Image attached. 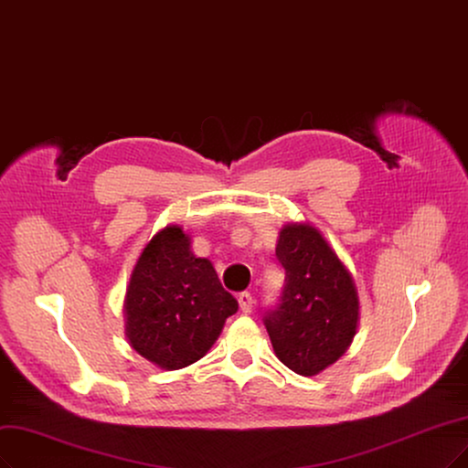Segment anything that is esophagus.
<instances>
[{"label": "esophagus", "instance_id": "34e87169", "mask_svg": "<svg viewBox=\"0 0 468 468\" xmlns=\"http://www.w3.org/2000/svg\"><path fill=\"white\" fill-rule=\"evenodd\" d=\"M239 306H240V313H245V314L252 313L254 299L250 297V292H240V295H239Z\"/></svg>", "mask_w": 468, "mask_h": 468}]
</instances>
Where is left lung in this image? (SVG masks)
<instances>
[{
    "label": "left lung",
    "mask_w": 468,
    "mask_h": 468,
    "mask_svg": "<svg viewBox=\"0 0 468 468\" xmlns=\"http://www.w3.org/2000/svg\"><path fill=\"white\" fill-rule=\"evenodd\" d=\"M275 256L285 270L278 308L264 318L275 356L301 376H316L351 347L360 320L349 268L308 221L285 223Z\"/></svg>",
    "instance_id": "obj_1"
}]
</instances>
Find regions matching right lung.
Instances as JSON below:
<instances>
[{"label": "right lung", "mask_w": 468, "mask_h": 468, "mask_svg": "<svg viewBox=\"0 0 468 468\" xmlns=\"http://www.w3.org/2000/svg\"><path fill=\"white\" fill-rule=\"evenodd\" d=\"M190 243L181 225H165L143 249L127 285V341L162 370L200 360L239 308L214 264L197 256Z\"/></svg>", "instance_id": "add662e5"}]
</instances>
